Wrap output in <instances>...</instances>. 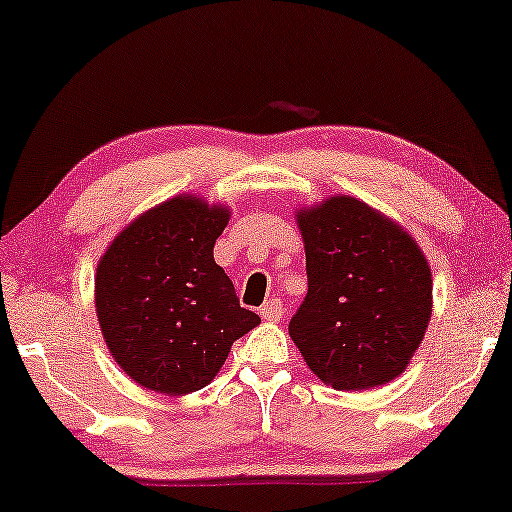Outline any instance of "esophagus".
Here are the masks:
<instances>
[{
    "instance_id": "obj_1",
    "label": "esophagus",
    "mask_w": 512,
    "mask_h": 512,
    "mask_svg": "<svg viewBox=\"0 0 512 512\" xmlns=\"http://www.w3.org/2000/svg\"><path fill=\"white\" fill-rule=\"evenodd\" d=\"M283 304L279 302V300H270V302H265L263 306H261V318L263 320H270V322H274V320H279V318H283Z\"/></svg>"
}]
</instances>
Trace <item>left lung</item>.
Returning <instances> with one entry per match:
<instances>
[{"label": "left lung", "mask_w": 512, "mask_h": 512, "mask_svg": "<svg viewBox=\"0 0 512 512\" xmlns=\"http://www.w3.org/2000/svg\"><path fill=\"white\" fill-rule=\"evenodd\" d=\"M309 293L288 332L322 382L361 391L405 371L426 334L432 274L416 242L352 196L297 212Z\"/></svg>", "instance_id": "8db88e82"}]
</instances>
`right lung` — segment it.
Masks as SVG:
<instances>
[{"label":"right lung","instance_id":"obj_1","mask_svg":"<svg viewBox=\"0 0 512 512\" xmlns=\"http://www.w3.org/2000/svg\"><path fill=\"white\" fill-rule=\"evenodd\" d=\"M226 222V208L176 196L135 219L100 258L102 336L141 387L169 396L203 389L233 341L261 322L212 256Z\"/></svg>","mask_w":512,"mask_h":512}]
</instances>
